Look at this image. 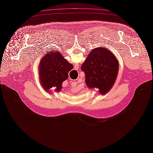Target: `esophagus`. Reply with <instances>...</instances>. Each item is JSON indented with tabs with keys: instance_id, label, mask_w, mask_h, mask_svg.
<instances>
[{
	"instance_id": "esophagus-1",
	"label": "esophagus",
	"mask_w": 153,
	"mask_h": 153,
	"mask_svg": "<svg viewBox=\"0 0 153 153\" xmlns=\"http://www.w3.org/2000/svg\"><path fill=\"white\" fill-rule=\"evenodd\" d=\"M76 65V66H78V65ZM74 83H76V82H74Z\"/></svg>"
}]
</instances>
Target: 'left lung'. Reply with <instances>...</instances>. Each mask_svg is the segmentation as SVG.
I'll return each instance as SVG.
<instances>
[{
	"instance_id": "8db88e82",
	"label": "left lung",
	"mask_w": 153,
	"mask_h": 153,
	"mask_svg": "<svg viewBox=\"0 0 153 153\" xmlns=\"http://www.w3.org/2000/svg\"><path fill=\"white\" fill-rule=\"evenodd\" d=\"M119 64L112 52L106 48L93 49L81 66L85 74V82L89 88H98L105 95L112 88L119 69Z\"/></svg>"
}]
</instances>
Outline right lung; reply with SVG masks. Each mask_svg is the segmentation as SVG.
Returning a JSON list of instances; mask_svg holds the SVG:
<instances>
[{"label":"right lung","mask_w":153,"mask_h":153,"mask_svg":"<svg viewBox=\"0 0 153 153\" xmlns=\"http://www.w3.org/2000/svg\"><path fill=\"white\" fill-rule=\"evenodd\" d=\"M73 68V65L59 51H49L42 57L39 66L41 86L47 91L53 87L55 88V92L60 91L63 82L67 79L68 73Z\"/></svg>","instance_id":"add662e5"}]
</instances>
